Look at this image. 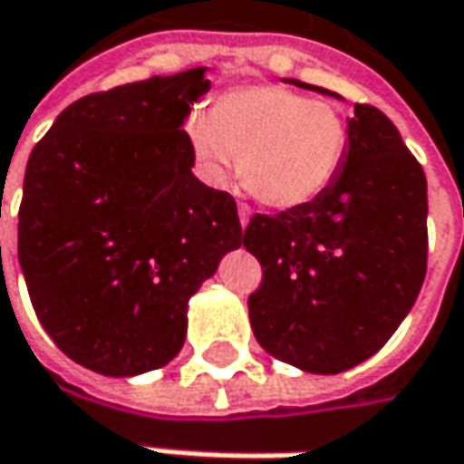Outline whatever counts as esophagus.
Listing matches in <instances>:
<instances>
[{"instance_id": "1", "label": "esophagus", "mask_w": 464, "mask_h": 464, "mask_svg": "<svg viewBox=\"0 0 464 464\" xmlns=\"http://www.w3.org/2000/svg\"><path fill=\"white\" fill-rule=\"evenodd\" d=\"M248 218H251V210H248L246 205H238V223H241V228H246Z\"/></svg>"}]
</instances>
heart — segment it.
<instances>
[{"mask_svg":"<svg viewBox=\"0 0 464 464\" xmlns=\"http://www.w3.org/2000/svg\"><path fill=\"white\" fill-rule=\"evenodd\" d=\"M187 136L208 179L238 177L248 192L275 210L315 202L336 182L349 149V122L339 107L275 84L220 94L210 121L192 115Z\"/></svg>","mask_w":464,"mask_h":464,"instance_id":"1","label":"heart"}]
</instances>
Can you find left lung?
Returning <instances> with one entry per match:
<instances>
[{"label":"left lung","mask_w":464,"mask_h":464,"mask_svg":"<svg viewBox=\"0 0 464 464\" xmlns=\"http://www.w3.org/2000/svg\"><path fill=\"white\" fill-rule=\"evenodd\" d=\"M426 177L398 128L372 104H354L336 182L311 205L256 213L244 231L262 264L248 318L264 352L315 375L380 352L426 277Z\"/></svg>","instance_id":"obj_1"}]
</instances>
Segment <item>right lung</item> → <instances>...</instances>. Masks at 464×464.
<instances>
[{"instance_id": "1", "label": "right lung", "mask_w": 464, "mask_h": 464, "mask_svg": "<svg viewBox=\"0 0 464 464\" xmlns=\"http://www.w3.org/2000/svg\"><path fill=\"white\" fill-rule=\"evenodd\" d=\"M208 69L69 104L24 169L17 256L35 315L76 364L133 377L174 360L187 303L241 246L236 200L202 184L184 128Z\"/></svg>"}]
</instances>
